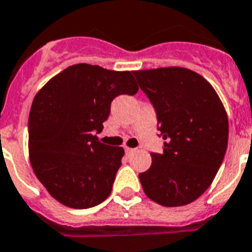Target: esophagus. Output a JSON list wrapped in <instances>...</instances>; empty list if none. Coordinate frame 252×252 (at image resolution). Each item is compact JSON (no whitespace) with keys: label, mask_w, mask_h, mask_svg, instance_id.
<instances>
[{"label":"esophagus","mask_w":252,"mask_h":252,"mask_svg":"<svg viewBox=\"0 0 252 252\" xmlns=\"http://www.w3.org/2000/svg\"><path fill=\"white\" fill-rule=\"evenodd\" d=\"M133 151H134V149H130V147H126V155H130L133 153Z\"/></svg>","instance_id":"34e87169"}]
</instances>
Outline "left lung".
Listing matches in <instances>:
<instances>
[{
  "mask_svg": "<svg viewBox=\"0 0 252 252\" xmlns=\"http://www.w3.org/2000/svg\"><path fill=\"white\" fill-rule=\"evenodd\" d=\"M157 111L164 149L138 175L145 194L165 207L191 203L208 189L228 146V115L212 85L184 67L133 71Z\"/></svg>",
  "mask_w": 252,
  "mask_h": 252,
  "instance_id": "1",
  "label": "left lung"
}]
</instances>
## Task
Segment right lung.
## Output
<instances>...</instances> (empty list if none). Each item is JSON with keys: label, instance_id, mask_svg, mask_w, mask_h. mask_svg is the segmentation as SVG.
I'll return each instance as SVG.
<instances>
[{"label": "right lung", "instance_id": "obj_1", "mask_svg": "<svg viewBox=\"0 0 252 252\" xmlns=\"http://www.w3.org/2000/svg\"><path fill=\"white\" fill-rule=\"evenodd\" d=\"M137 92L130 71L79 63L36 94L28 119L31 165L59 203L83 210L110 195L124 150L99 142L94 132L103 128L114 98Z\"/></svg>", "mask_w": 252, "mask_h": 252}]
</instances>
